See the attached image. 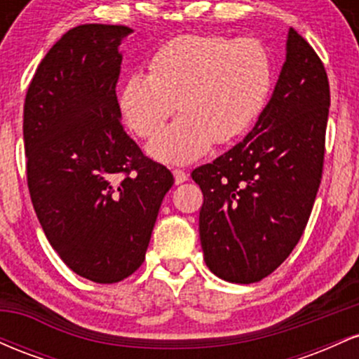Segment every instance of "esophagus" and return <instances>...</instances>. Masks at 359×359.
Returning a JSON list of instances; mask_svg holds the SVG:
<instances>
[{"label": "esophagus", "instance_id": "esophagus-1", "mask_svg": "<svg viewBox=\"0 0 359 359\" xmlns=\"http://www.w3.org/2000/svg\"><path fill=\"white\" fill-rule=\"evenodd\" d=\"M172 174H174V179H175V184L179 185V184H184L185 180H187V174H185L184 170H179V168H175L174 172H172Z\"/></svg>", "mask_w": 359, "mask_h": 359}]
</instances>
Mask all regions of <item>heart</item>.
<instances>
[{
  "mask_svg": "<svg viewBox=\"0 0 359 359\" xmlns=\"http://www.w3.org/2000/svg\"><path fill=\"white\" fill-rule=\"evenodd\" d=\"M148 74H133L119 90L125 123L138 137L154 138L175 106L180 114L148 145V154L185 165L211 148L233 142L265 108L273 64L255 39L189 34L168 40L148 60Z\"/></svg>",
  "mask_w": 359,
  "mask_h": 359,
  "instance_id": "b5f03b06",
  "label": "heart"
}]
</instances>
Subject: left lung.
<instances>
[{
  "mask_svg": "<svg viewBox=\"0 0 359 359\" xmlns=\"http://www.w3.org/2000/svg\"><path fill=\"white\" fill-rule=\"evenodd\" d=\"M329 102L323 62L290 28L285 62L253 130L191 174L204 194L199 236L214 275L258 282L295 248L319 191Z\"/></svg>",
  "mask_w": 359,
  "mask_h": 359,
  "instance_id": "8db88e82",
  "label": "left lung"
}]
</instances>
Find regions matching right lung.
Wrapping results in <instances>:
<instances>
[{
  "label": "right lung",
  "instance_id": "right-lung-1",
  "mask_svg": "<svg viewBox=\"0 0 359 359\" xmlns=\"http://www.w3.org/2000/svg\"><path fill=\"white\" fill-rule=\"evenodd\" d=\"M131 34L123 25L69 30L40 62L23 108L36 217L62 262L96 283L119 282L142 265L174 184L121 126L119 45Z\"/></svg>",
  "mask_w": 359,
  "mask_h": 359
}]
</instances>
